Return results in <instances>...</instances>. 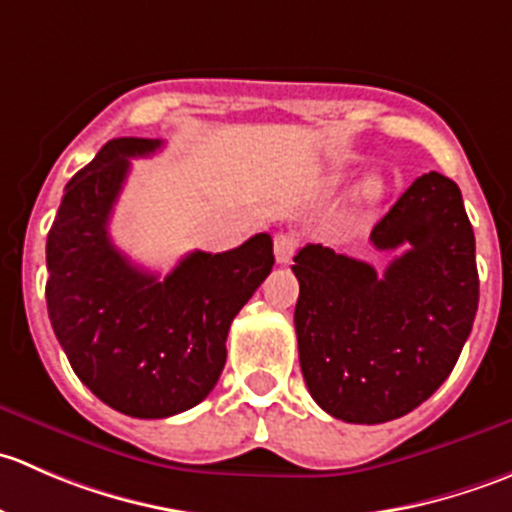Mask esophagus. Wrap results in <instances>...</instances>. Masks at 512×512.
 Instances as JSON below:
<instances>
[{
	"label": "esophagus",
	"mask_w": 512,
	"mask_h": 512,
	"mask_svg": "<svg viewBox=\"0 0 512 512\" xmlns=\"http://www.w3.org/2000/svg\"><path fill=\"white\" fill-rule=\"evenodd\" d=\"M297 237L289 235V232H280V235L275 237V257L280 265H287L289 260H292V255L297 252Z\"/></svg>",
	"instance_id": "esophagus-1"
}]
</instances>
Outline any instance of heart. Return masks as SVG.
Returning <instances> with one entry per match:
<instances>
[{"mask_svg": "<svg viewBox=\"0 0 512 512\" xmlns=\"http://www.w3.org/2000/svg\"><path fill=\"white\" fill-rule=\"evenodd\" d=\"M361 195L366 200H379L384 195V183L379 178H369L364 185H361Z\"/></svg>", "mask_w": 512, "mask_h": 512, "instance_id": "b5f03b06", "label": "heart"}]
</instances>
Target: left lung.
<instances>
[{
    "mask_svg": "<svg viewBox=\"0 0 512 512\" xmlns=\"http://www.w3.org/2000/svg\"><path fill=\"white\" fill-rule=\"evenodd\" d=\"M371 242L409 250L384 275L322 245L302 247L292 265L302 376L312 399L347 423L421 406L453 371L478 312L476 237L451 178H416Z\"/></svg>",
    "mask_w": 512,
    "mask_h": 512,
    "instance_id": "8db88e82",
    "label": "left lung"
}]
</instances>
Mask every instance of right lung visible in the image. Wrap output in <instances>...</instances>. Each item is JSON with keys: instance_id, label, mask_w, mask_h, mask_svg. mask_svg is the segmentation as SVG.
<instances>
[{"instance_id": "right-lung-1", "label": "right lung", "mask_w": 512, "mask_h": 512, "mask_svg": "<svg viewBox=\"0 0 512 512\" xmlns=\"http://www.w3.org/2000/svg\"><path fill=\"white\" fill-rule=\"evenodd\" d=\"M163 146L108 141L66 183L46 237V307L71 369L111 409L168 418L218 384L235 314L272 272V237L227 252H190L165 280L133 265L108 237L131 160Z\"/></svg>"}]
</instances>
